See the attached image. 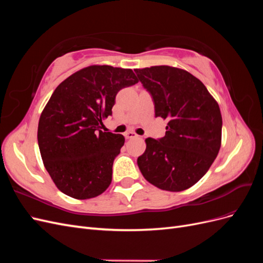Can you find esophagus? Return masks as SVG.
<instances>
[{
	"instance_id": "esophagus-1",
	"label": "esophagus",
	"mask_w": 263,
	"mask_h": 263,
	"mask_svg": "<svg viewBox=\"0 0 263 263\" xmlns=\"http://www.w3.org/2000/svg\"><path fill=\"white\" fill-rule=\"evenodd\" d=\"M124 136H125V138H126V139H132V138L137 137V135L135 134L134 132H127V133H125V134H124Z\"/></svg>"
}]
</instances>
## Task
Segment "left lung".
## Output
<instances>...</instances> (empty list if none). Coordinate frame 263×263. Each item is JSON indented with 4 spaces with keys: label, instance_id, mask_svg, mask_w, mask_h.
I'll return each mask as SVG.
<instances>
[{
    "label": "left lung",
    "instance_id": "8db88e82",
    "mask_svg": "<svg viewBox=\"0 0 263 263\" xmlns=\"http://www.w3.org/2000/svg\"><path fill=\"white\" fill-rule=\"evenodd\" d=\"M150 93L156 117L168 121L164 137L147 138L137 159L144 178L155 186L180 192L209 171L221 144L217 102L197 78L169 66L135 69Z\"/></svg>",
    "mask_w": 263,
    "mask_h": 263
}]
</instances>
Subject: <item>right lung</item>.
I'll return each instance as SVG.
<instances>
[{
	"label": "right lung",
	"mask_w": 263,
	"mask_h": 263,
	"mask_svg": "<svg viewBox=\"0 0 263 263\" xmlns=\"http://www.w3.org/2000/svg\"><path fill=\"white\" fill-rule=\"evenodd\" d=\"M137 82L132 69L90 66L55 87L39 118L37 138L45 168L62 193L87 200L109 186L125 138L102 132V121L112 115L118 91Z\"/></svg>",
	"instance_id": "add662e5"
}]
</instances>
